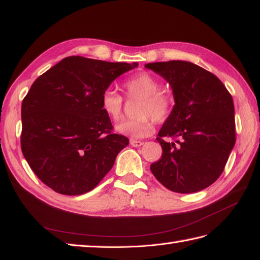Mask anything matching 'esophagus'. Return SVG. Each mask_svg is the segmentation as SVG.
Returning a JSON list of instances; mask_svg holds the SVG:
<instances>
[{
  "label": "esophagus",
  "mask_w": 260,
  "mask_h": 260,
  "mask_svg": "<svg viewBox=\"0 0 260 260\" xmlns=\"http://www.w3.org/2000/svg\"><path fill=\"white\" fill-rule=\"evenodd\" d=\"M129 143H131V145H132V146H134V147H140V146H142L143 144H144V142H142V141H136V140H134V139H131Z\"/></svg>",
  "instance_id": "1"
}]
</instances>
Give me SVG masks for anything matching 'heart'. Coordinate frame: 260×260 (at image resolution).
<instances>
[{
  "label": "heart",
  "mask_w": 260,
  "mask_h": 260,
  "mask_svg": "<svg viewBox=\"0 0 260 260\" xmlns=\"http://www.w3.org/2000/svg\"><path fill=\"white\" fill-rule=\"evenodd\" d=\"M124 90L128 98L141 99L136 116L133 120H123L115 126L118 134L129 136L132 139H144L154 132V120L163 123L173 110V96L167 90L161 89V82L153 75L140 73L124 82ZM101 106L110 119L117 120L123 110V97L108 88L101 98Z\"/></svg>",
  "instance_id": "obj_1"
}]
</instances>
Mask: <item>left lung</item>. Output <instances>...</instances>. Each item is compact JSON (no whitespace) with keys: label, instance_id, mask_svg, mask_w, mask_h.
<instances>
[{"label":"left lung","instance_id":"obj_1","mask_svg":"<svg viewBox=\"0 0 260 260\" xmlns=\"http://www.w3.org/2000/svg\"><path fill=\"white\" fill-rule=\"evenodd\" d=\"M145 67L169 82L175 102L156 137L163 153L151 164L152 173L173 192L206 189L221 175L235 146L233 97L218 77L192 62L172 60Z\"/></svg>","mask_w":260,"mask_h":260}]
</instances>
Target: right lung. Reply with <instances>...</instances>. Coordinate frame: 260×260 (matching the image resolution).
Masks as SVG:
<instances>
[{
  "label": "right lung",
  "mask_w": 260,
  "mask_h": 260,
  "mask_svg": "<svg viewBox=\"0 0 260 260\" xmlns=\"http://www.w3.org/2000/svg\"><path fill=\"white\" fill-rule=\"evenodd\" d=\"M136 62L67 57L33 82L21 107L22 153L43 183L60 194L91 191L128 145L114 134L103 92Z\"/></svg>",
  "instance_id": "right-lung-1"
}]
</instances>
